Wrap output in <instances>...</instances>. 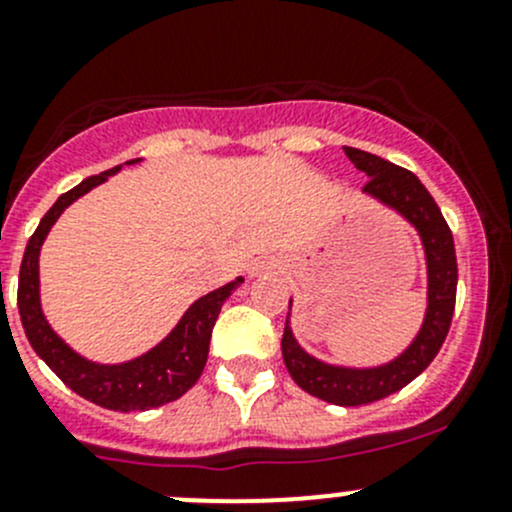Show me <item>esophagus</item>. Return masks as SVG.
I'll return each mask as SVG.
<instances>
[{
    "mask_svg": "<svg viewBox=\"0 0 512 512\" xmlns=\"http://www.w3.org/2000/svg\"><path fill=\"white\" fill-rule=\"evenodd\" d=\"M272 262H255V267H252V275H260V272H267V270H272Z\"/></svg>",
    "mask_w": 512,
    "mask_h": 512,
    "instance_id": "obj_1",
    "label": "esophagus"
}]
</instances>
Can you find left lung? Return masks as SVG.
I'll return each instance as SVG.
<instances>
[{
    "mask_svg": "<svg viewBox=\"0 0 512 512\" xmlns=\"http://www.w3.org/2000/svg\"><path fill=\"white\" fill-rule=\"evenodd\" d=\"M344 153L369 178L364 195L399 213L421 237L423 257H426V314L418 334L396 359L379 366H339L327 364L299 347L289 327V314H292V299H289V314L282 334V359L294 384L307 394L327 404L361 406L404 389L436 359L438 349L446 342L453 307H456L458 265L451 227L443 220L441 208L431 198L426 185L411 170L359 148H344Z\"/></svg>",
    "mask_w": 512,
    "mask_h": 512,
    "instance_id": "obj_1",
    "label": "left lung"
}]
</instances>
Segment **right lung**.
I'll return each mask as SVG.
<instances>
[{"label":"right lung","mask_w":512,"mask_h":512,"mask_svg":"<svg viewBox=\"0 0 512 512\" xmlns=\"http://www.w3.org/2000/svg\"><path fill=\"white\" fill-rule=\"evenodd\" d=\"M138 160L141 158L128 160L126 165L138 163ZM118 170H121V165L81 180L76 188L61 195L51 205L49 213L41 218L34 235L29 237L27 250H24L22 270H19L17 304L22 327L27 332L32 349L71 391L84 396L91 404L103 406V409L128 414V411L158 409V406L170 404V401L180 399L188 389H193L195 381L203 374L205 361H208L210 334H213L215 322H218L220 309H223L225 299L245 280L237 277V280L195 299L188 312L175 324L173 332L163 342H158L156 347L148 349L146 354L136 356V359L121 361V364H98V361L76 354L51 329L44 312H41L39 252L49 230L59 220V215L81 195L94 190L96 185L106 183L108 175L118 173Z\"/></svg>","instance_id":"1"}]
</instances>
